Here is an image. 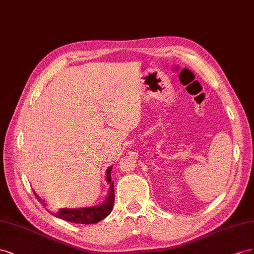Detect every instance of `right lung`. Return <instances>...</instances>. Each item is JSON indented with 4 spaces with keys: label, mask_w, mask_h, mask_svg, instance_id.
Listing matches in <instances>:
<instances>
[{
    "label": "right lung",
    "mask_w": 254,
    "mask_h": 254,
    "mask_svg": "<svg viewBox=\"0 0 254 254\" xmlns=\"http://www.w3.org/2000/svg\"><path fill=\"white\" fill-rule=\"evenodd\" d=\"M112 169L113 166L108 167L106 170V181L110 184V188H108V193L106 199L102 202V203L96 205V206H88V207H75V208H61L57 212H51L48 211L56 216L59 218L66 220L69 222L73 223H79V224H91L97 223L104 219L106 216L111 214L114 207L115 202V192H114V182L112 181ZM36 198L40 201V203L43 204V206H47V203H45V200H42L39 195L35 192Z\"/></svg>",
    "instance_id": "right-lung-1"
}]
</instances>
